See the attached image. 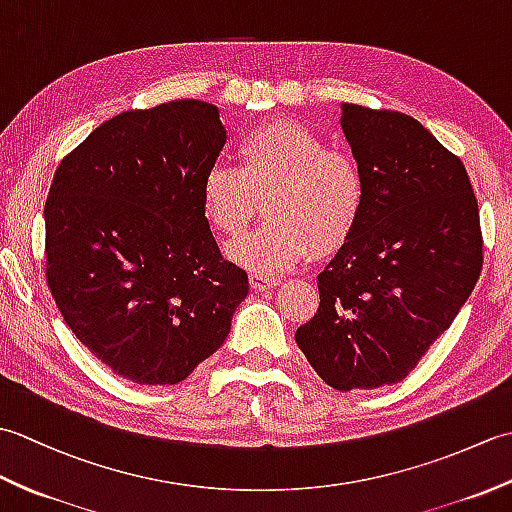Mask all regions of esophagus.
Masks as SVG:
<instances>
[{
	"label": "esophagus",
	"instance_id": "obj_1",
	"mask_svg": "<svg viewBox=\"0 0 512 512\" xmlns=\"http://www.w3.org/2000/svg\"><path fill=\"white\" fill-rule=\"evenodd\" d=\"M250 286H253V290L264 292V290H270V288L279 286V279L262 275V273H253V275H250Z\"/></svg>",
	"mask_w": 512,
	"mask_h": 512
}]
</instances>
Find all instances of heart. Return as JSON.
<instances>
[{"mask_svg":"<svg viewBox=\"0 0 512 512\" xmlns=\"http://www.w3.org/2000/svg\"><path fill=\"white\" fill-rule=\"evenodd\" d=\"M239 165L206 167L202 213L217 233L239 237L266 200L268 222L228 246L255 273H279L312 250L330 255L356 233L367 200L365 176L345 151L297 121H270L239 138Z\"/></svg>","mask_w":512,"mask_h":512,"instance_id":"obj_1","label":"heart"}]
</instances>
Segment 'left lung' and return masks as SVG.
Returning <instances> with one entry per match:
<instances>
[{
    "label": "left lung",
    "mask_w": 512,
    "mask_h": 512,
    "mask_svg": "<svg viewBox=\"0 0 512 512\" xmlns=\"http://www.w3.org/2000/svg\"><path fill=\"white\" fill-rule=\"evenodd\" d=\"M341 125L365 211L317 277L319 310L295 341L330 387L376 389L407 378L469 299L480 211L462 160L416 118L345 103Z\"/></svg>",
    "instance_id": "obj_1"
}]
</instances>
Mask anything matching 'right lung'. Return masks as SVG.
I'll return each mask as SVG.
<instances>
[{
  "mask_svg": "<svg viewBox=\"0 0 512 512\" xmlns=\"http://www.w3.org/2000/svg\"><path fill=\"white\" fill-rule=\"evenodd\" d=\"M224 143L215 105L169 101L105 121L54 171L48 288L76 339L132 383L187 378L248 295L202 213V176Z\"/></svg>",
  "mask_w": 512,
  "mask_h": 512,
  "instance_id": "right-lung-1",
  "label": "right lung"
}]
</instances>
